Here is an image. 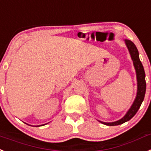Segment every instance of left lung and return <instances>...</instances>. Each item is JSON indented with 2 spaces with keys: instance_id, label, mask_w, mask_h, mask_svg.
I'll list each match as a JSON object with an SVG mask.
<instances>
[{
  "instance_id": "left-lung-1",
  "label": "left lung",
  "mask_w": 151,
  "mask_h": 151,
  "mask_svg": "<svg viewBox=\"0 0 151 151\" xmlns=\"http://www.w3.org/2000/svg\"><path fill=\"white\" fill-rule=\"evenodd\" d=\"M126 46H127V50L129 51V53L131 55V58L132 61H133V65L135 69L136 72V77H137V95L135 97L134 101L133 104L131 105V108L128 109L124 116L121 119L116 121L114 122H104L99 121L101 124H104L105 125L108 126H115L119 125L122 124L126 122H128L129 120L133 118L135 114L137 113L138 109H140V105L142 104L144 101V95L146 92V81H145V72H144V67H143L142 63L140 62V58H139V52L137 50V47L134 45L132 41L129 40L125 39L124 40Z\"/></svg>"
}]
</instances>
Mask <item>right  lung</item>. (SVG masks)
<instances>
[{
    "mask_svg": "<svg viewBox=\"0 0 151 151\" xmlns=\"http://www.w3.org/2000/svg\"><path fill=\"white\" fill-rule=\"evenodd\" d=\"M45 124H42V125H38V127H39V126H42V125H45ZM30 126H31V125H30Z\"/></svg>",
    "mask_w": 151,
    "mask_h": 151,
    "instance_id": "obj_1",
    "label": "right lung"
}]
</instances>
